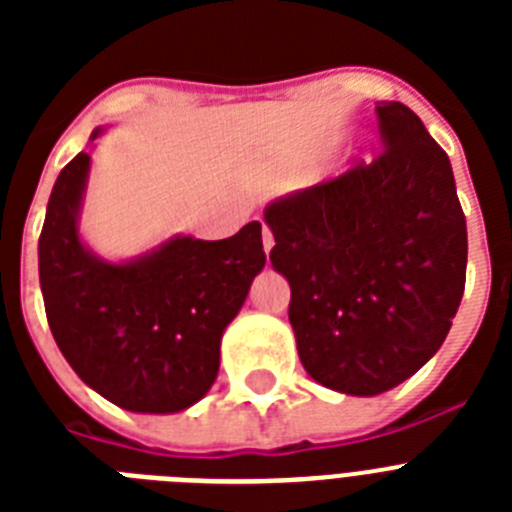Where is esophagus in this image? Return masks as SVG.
Wrapping results in <instances>:
<instances>
[{
	"label": "esophagus",
	"instance_id": "esophagus-1",
	"mask_svg": "<svg viewBox=\"0 0 512 512\" xmlns=\"http://www.w3.org/2000/svg\"><path fill=\"white\" fill-rule=\"evenodd\" d=\"M261 235H264V251L269 253L271 246H274V233L269 230V225H264V230H261Z\"/></svg>",
	"mask_w": 512,
	"mask_h": 512
}]
</instances>
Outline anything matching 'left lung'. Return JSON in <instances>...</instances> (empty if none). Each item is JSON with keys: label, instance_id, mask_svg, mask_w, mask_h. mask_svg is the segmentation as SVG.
I'll use <instances>...</instances> for the list:
<instances>
[{"label": "left lung", "instance_id": "8db88e82", "mask_svg": "<svg viewBox=\"0 0 512 512\" xmlns=\"http://www.w3.org/2000/svg\"><path fill=\"white\" fill-rule=\"evenodd\" d=\"M372 164L266 207L289 323L315 382L379 395L441 348L467 282V220L449 156L402 102L377 107Z\"/></svg>", "mask_w": 512, "mask_h": 512}]
</instances>
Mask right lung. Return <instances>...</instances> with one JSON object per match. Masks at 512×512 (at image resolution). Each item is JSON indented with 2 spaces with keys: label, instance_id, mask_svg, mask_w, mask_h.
Here are the masks:
<instances>
[{
  "label": "right lung",
  "instance_id": "add662e5",
  "mask_svg": "<svg viewBox=\"0 0 512 512\" xmlns=\"http://www.w3.org/2000/svg\"><path fill=\"white\" fill-rule=\"evenodd\" d=\"M87 174L89 153L81 151L58 174L40 230L51 333L102 397L133 413H179L215 382L223 330L264 269L261 223L223 241L176 235L143 259L107 264L76 230Z\"/></svg>",
  "mask_w": 512,
  "mask_h": 512
}]
</instances>
